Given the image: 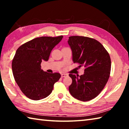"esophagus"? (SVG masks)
<instances>
[{"instance_id":"esophagus-1","label":"esophagus","mask_w":129,"mask_h":129,"mask_svg":"<svg viewBox=\"0 0 129 129\" xmlns=\"http://www.w3.org/2000/svg\"><path fill=\"white\" fill-rule=\"evenodd\" d=\"M61 77H65V76H68V75L66 73H62L61 75Z\"/></svg>"}]
</instances>
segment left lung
Returning <instances> with one entry per match:
<instances>
[{"label": "left lung", "instance_id": "left-lung-1", "mask_svg": "<svg viewBox=\"0 0 129 129\" xmlns=\"http://www.w3.org/2000/svg\"><path fill=\"white\" fill-rule=\"evenodd\" d=\"M68 44L72 52L74 63L85 69L82 75L69 74L72 83L69 87L71 95L82 101L94 99L104 88L110 76V56L101 43L85 36L69 37Z\"/></svg>", "mask_w": 129, "mask_h": 129}]
</instances>
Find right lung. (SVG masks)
<instances>
[{
    "label": "right lung",
    "mask_w": 129,
    "mask_h": 129,
    "mask_svg": "<svg viewBox=\"0 0 129 129\" xmlns=\"http://www.w3.org/2000/svg\"><path fill=\"white\" fill-rule=\"evenodd\" d=\"M63 36H43L34 39L18 48L12 62L15 81L29 99L39 100L52 93L54 83L61 77L58 73H49L41 68L42 61H47L53 48Z\"/></svg>",
    "instance_id": "add662e5"
}]
</instances>
